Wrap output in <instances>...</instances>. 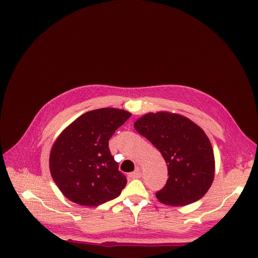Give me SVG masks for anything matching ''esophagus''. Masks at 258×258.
I'll use <instances>...</instances> for the list:
<instances>
[{"label": "esophagus", "instance_id": "1", "mask_svg": "<svg viewBox=\"0 0 258 258\" xmlns=\"http://www.w3.org/2000/svg\"><path fill=\"white\" fill-rule=\"evenodd\" d=\"M129 176H130L131 178H139V177H141V170H140L139 168L136 169V171H134V172L130 173Z\"/></svg>", "mask_w": 258, "mask_h": 258}]
</instances>
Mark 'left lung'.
I'll list each match as a JSON object with an SVG mask.
<instances>
[{
    "label": "left lung",
    "instance_id": "8db88e82",
    "mask_svg": "<svg viewBox=\"0 0 258 258\" xmlns=\"http://www.w3.org/2000/svg\"><path fill=\"white\" fill-rule=\"evenodd\" d=\"M135 128L161 153L168 181L156 192L161 204L186 206L201 199L213 183L215 160L205 131L187 117L170 112L147 113Z\"/></svg>",
    "mask_w": 258,
    "mask_h": 258
}]
</instances>
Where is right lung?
<instances>
[{"label":"right lung","mask_w":258,"mask_h":258,"mask_svg":"<svg viewBox=\"0 0 258 258\" xmlns=\"http://www.w3.org/2000/svg\"><path fill=\"white\" fill-rule=\"evenodd\" d=\"M131 113L99 108L81 115L61 132L49 156L52 179L64 196L84 207L118 197L127 177L118 170L108 140Z\"/></svg>","instance_id":"add662e5"}]
</instances>
